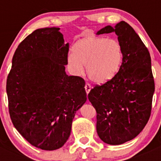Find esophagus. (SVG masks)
Returning a JSON list of instances; mask_svg holds the SVG:
<instances>
[{
    "mask_svg": "<svg viewBox=\"0 0 161 161\" xmlns=\"http://www.w3.org/2000/svg\"><path fill=\"white\" fill-rule=\"evenodd\" d=\"M85 91H86V93L88 94V93H89L90 89H91V85H89V84L86 83V84H85Z\"/></svg>",
    "mask_w": 161,
    "mask_h": 161,
    "instance_id": "obj_1",
    "label": "esophagus"
}]
</instances>
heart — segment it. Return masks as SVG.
Segmentation results:
<instances>
[{"label": "heart", "instance_id": "obj_1", "mask_svg": "<svg viewBox=\"0 0 161 161\" xmlns=\"http://www.w3.org/2000/svg\"><path fill=\"white\" fill-rule=\"evenodd\" d=\"M72 52L73 55L68 57V63L73 72L81 73L85 65L88 76L98 84L114 77L123 64V47L115 38H85L75 44Z\"/></svg>", "mask_w": 161, "mask_h": 161}]
</instances>
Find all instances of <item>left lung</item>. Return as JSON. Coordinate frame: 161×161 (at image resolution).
<instances>
[{
	"label": "left lung",
	"mask_w": 161,
	"mask_h": 161,
	"mask_svg": "<svg viewBox=\"0 0 161 161\" xmlns=\"http://www.w3.org/2000/svg\"><path fill=\"white\" fill-rule=\"evenodd\" d=\"M111 32L123 47V64L114 77L95 85L88 98L96 109L98 136L108 144L119 145L136 138L148 122L155 83L150 53L133 28L122 21L97 35Z\"/></svg>",
	"instance_id": "obj_1"
}]
</instances>
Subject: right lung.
<instances>
[{"mask_svg":"<svg viewBox=\"0 0 161 161\" xmlns=\"http://www.w3.org/2000/svg\"><path fill=\"white\" fill-rule=\"evenodd\" d=\"M59 31L38 29L21 42L6 82L13 124L31 145L47 151L66 143L75 113L87 99L85 80L65 72L69 44Z\"/></svg>","mask_w":161,"mask_h":161,"instance_id":"obj_1","label":"right lung"}]
</instances>
